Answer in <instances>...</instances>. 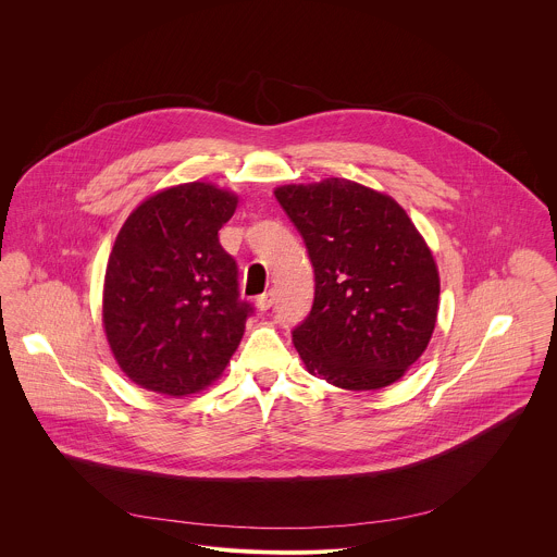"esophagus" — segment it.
I'll return each mask as SVG.
<instances>
[{
	"label": "esophagus",
	"mask_w": 557,
	"mask_h": 557,
	"mask_svg": "<svg viewBox=\"0 0 557 557\" xmlns=\"http://www.w3.org/2000/svg\"><path fill=\"white\" fill-rule=\"evenodd\" d=\"M272 305H274V292H272V289L263 292V294L257 298V309H259V311H268Z\"/></svg>",
	"instance_id": "esophagus-1"
}]
</instances>
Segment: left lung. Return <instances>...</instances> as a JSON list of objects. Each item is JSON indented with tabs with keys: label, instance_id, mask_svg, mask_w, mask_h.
<instances>
[{
	"label": "left lung",
	"instance_id": "obj_1",
	"mask_svg": "<svg viewBox=\"0 0 557 557\" xmlns=\"http://www.w3.org/2000/svg\"><path fill=\"white\" fill-rule=\"evenodd\" d=\"M274 195L315 272L311 313L292 332L307 369L345 391L391 386L435 327L440 276L429 246L393 197L343 177Z\"/></svg>",
	"mask_w": 557,
	"mask_h": 557
}]
</instances>
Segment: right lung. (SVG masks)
Returning a JSON list of instances; mask_svg holds the SVG:
<instances>
[{"label":"right lung","instance_id":"1","mask_svg":"<svg viewBox=\"0 0 557 557\" xmlns=\"http://www.w3.org/2000/svg\"><path fill=\"white\" fill-rule=\"evenodd\" d=\"M238 197L206 182L146 199L109 255L102 323L120 369L141 388L184 397L221 377L252 307L219 230Z\"/></svg>","mask_w":557,"mask_h":557}]
</instances>
